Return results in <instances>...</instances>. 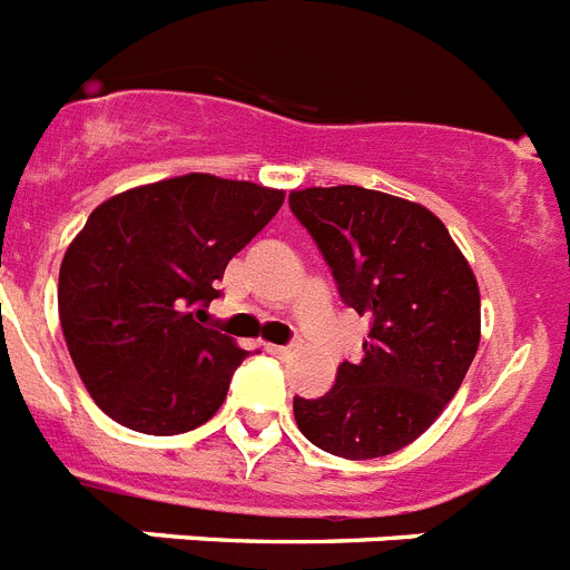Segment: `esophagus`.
Wrapping results in <instances>:
<instances>
[{
	"label": "esophagus",
	"instance_id": "1",
	"mask_svg": "<svg viewBox=\"0 0 570 570\" xmlns=\"http://www.w3.org/2000/svg\"><path fill=\"white\" fill-rule=\"evenodd\" d=\"M267 352L276 354V357H291V354L296 352V343H288V345H267Z\"/></svg>",
	"mask_w": 570,
	"mask_h": 570
}]
</instances>
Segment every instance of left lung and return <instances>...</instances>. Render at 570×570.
<instances>
[{
    "label": "left lung",
    "mask_w": 570,
    "mask_h": 570,
    "mask_svg": "<svg viewBox=\"0 0 570 570\" xmlns=\"http://www.w3.org/2000/svg\"><path fill=\"white\" fill-rule=\"evenodd\" d=\"M291 213L332 267L340 299L372 332L317 401L294 397L296 426L340 459H381L432 426L479 352V282L444 222L377 189L308 187Z\"/></svg>",
    "instance_id": "obj_1"
}]
</instances>
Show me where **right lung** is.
Segmentation results:
<instances>
[{"instance_id":"obj_1","label":"right lung","mask_w":570,"mask_h":570,"mask_svg":"<svg viewBox=\"0 0 570 570\" xmlns=\"http://www.w3.org/2000/svg\"><path fill=\"white\" fill-rule=\"evenodd\" d=\"M285 193L189 173L111 196L60 265V325L89 395L146 435L202 426L247 357L207 328L227 262L279 213Z\"/></svg>"}]
</instances>
